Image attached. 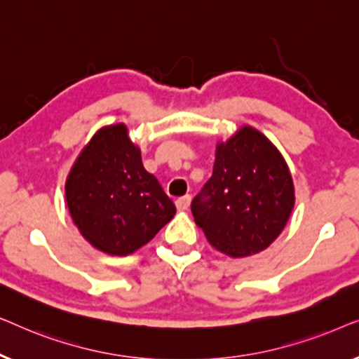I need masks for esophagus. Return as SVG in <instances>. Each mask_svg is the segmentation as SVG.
I'll return each mask as SVG.
<instances>
[{"instance_id":"34e87169","label":"esophagus","mask_w":359,"mask_h":359,"mask_svg":"<svg viewBox=\"0 0 359 359\" xmlns=\"http://www.w3.org/2000/svg\"><path fill=\"white\" fill-rule=\"evenodd\" d=\"M189 204H191V196L189 194H186V196H183V198L176 199V208H178V210H186L189 208Z\"/></svg>"}]
</instances>
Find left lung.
Masks as SVG:
<instances>
[{
	"mask_svg": "<svg viewBox=\"0 0 359 359\" xmlns=\"http://www.w3.org/2000/svg\"><path fill=\"white\" fill-rule=\"evenodd\" d=\"M294 208L286 161L253 127L217 145L212 176L191 203L196 224L214 248L242 258L271 245Z\"/></svg>",
	"mask_w": 359,
	"mask_h": 359,
	"instance_id": "8db88e82",
	"label": "left lung"
}]
</instances>
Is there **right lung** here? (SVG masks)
Returning a JSON list of instances; mask_svg holds the SVG:
<instances>
[{
  "mask_svg": "<svg viewBox=\"0 0 359 359\" xmlns=\"http://www.w3.org/2000/svg\"><path fill=\"white\" fill-rule=\"evenodd\" d=\"M65 193L83 237L111 255L135 252L176 212L158 180L142 165L124 124L93 137L68 175Z\"/></svg>",
  "mask_w": 359,
  "mask_h": 359,
  "instance_id": "1",
  "label": "right lung"
}]
</instances>
